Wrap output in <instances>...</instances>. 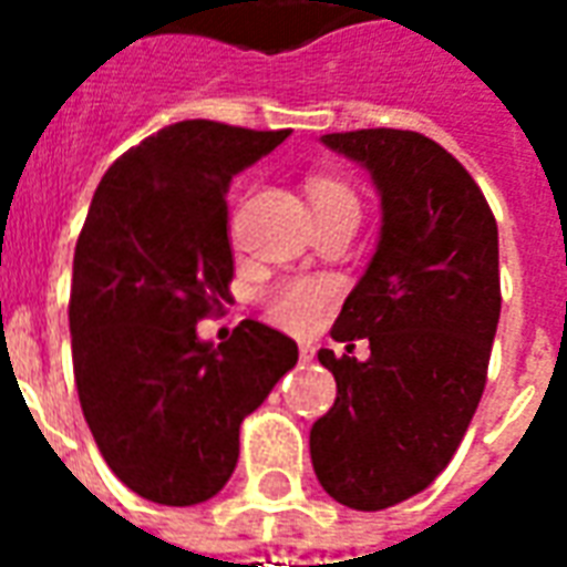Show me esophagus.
<instances>
[{"label": "esophagus", "instance_id": "1", "mask_svg": "<svg viewBox=\"0 0 567 567\" xmlns=\"http://www.w3.org/2000/svg\"><path fill=\"white\" fill-rule=\"evenodd\" d=\"M312 358H316V349H312V346H309V343L300 346V361H303V364H309Z\"/></svg>", "mask_w": 567, "mask_h": 567}]
</instances>
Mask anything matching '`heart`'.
<instances>
[{
    "instance_id": "obj_1",
    "label": "heart",
    "mask_w": 567,
    "mask_h": 567,
    "mask_svg": "<svg viewBox=\"0 0 567 567\" xmlns=\"http://www.w3.org/2000/svg\"><path fill=\"white\" fill-rule=\"evenodd\" d=\"M309 203L312 212L328 209H358L355 190L337 178L328 175H316L309 178ZM337 300V285L331 279H316V276H297V279H285V282L272 285L267 297H264V312L272 324H279L285 331L303 333L316 328V321L331 309Z\"/></svg>"
}]
</instances>
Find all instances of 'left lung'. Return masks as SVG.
<instances>
[{
    "label": "left lung",
    "instance_id": "left-lung-1",
    "mask_svg": "<svg viewBox=\"0 0 567 567\" xmlns=\"http://www.w3.org/2000/svg\"><path fill=\"white\" fill-rule=\"evenodd\" d=\"M321 142L370 169L382 236L331 331L370 340V358L319 352L337 401L309 431V455L333 501L385 511L437 480L483 398L501 316L498 224L471 173L422 133Z\"/></svg>",
    "mask_w": 567,
    "mask_h": 567
}]
</instances>
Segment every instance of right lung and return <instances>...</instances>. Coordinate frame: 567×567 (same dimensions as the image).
<instances>
[{
	"label": "right lung",
	"mask_w": 567,
	"mask_h": 567,
	"mask_svg": "<svg viewBox=\"0 0 567 567\" xmlns=\"http://www.w3.org/2000/svg\"><path fill=\"white\" fill-rule=\"evenodd\" d=\"M288 130L178 121L124 151L81 227L69 331L79 401L105 464L142 498L218 495L239 425L297 364V343L255 319L221 346L197 321L230 300L227 190Z\"/></svg>",
	"instance_id": "1"
}]
</instances>
